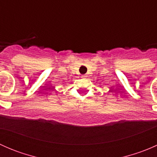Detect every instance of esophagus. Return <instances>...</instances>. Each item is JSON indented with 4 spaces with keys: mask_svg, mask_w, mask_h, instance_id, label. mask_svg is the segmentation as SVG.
<instances>
[{
    "mask_svg": "<svg viewBox=\"0 0 157 157\" xmlns=\"http://www.w3.org/2000/svg\"><path fill=\"white\" fill-rule=\"evenodd\" d=\"M82 78H83V79H86V77H87V76H86V75H82Z\"/></svg>",
    "mask_w": 157,
    "mask_h": 157,
    "instance_id": "34e87169",
    "label": "esophagus"
}]
</instances>
